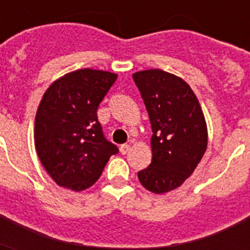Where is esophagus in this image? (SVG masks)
Returning <instances> with one entry per match:
<instances>
[{
	"label": "esophagus",
	"instance_id": "obj_1",
	"mask_svg": "<svg viewBox=\"0 0 250 250\" xmlns=\"http://www.w3.org/2000/svg\"><path fill=\"white\" fill-rule=\"evenodd\" d=\"M121 153L122 154H127V153L129 152V149H131V145H128V144H123V145H121Z\"/></svg>",
	"mask_w": 250,
	"mask_h": 250
}]
</instances>
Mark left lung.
<instances>
[{"mask_svg": "<svg viewBox=\"0 0 250 250\" xmlns=\"http://www.w3.org/2000/svg\"><path fill=\"white\" fill-rule=\"evenodd\" d=\"M152 125V164L137 172L141 186L162 194L182 186L208 148V127L196 94L179 76L153 68L135 72Z\"/></svg>", "mask_w": 250, "mask_h": 250, "instance_id": "left-lung-1", "label": "left lung"}]
</instances>
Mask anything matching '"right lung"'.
Instances as JSON below:
<instances>
[{
    "label": "right lung",
    "instance_id": "right-lung-1",
    "mask_svg": "<svg viewBox=\"0 0 250 250\" xmlns=\"http://www.w3.org/2000/svg\"><path fill=\"white\" fill-rule=\"evenodd\" d=\"M118 75L83 68L57 79L35 118L37 156L58 186L80 192L97 182L118 148L102 133L98 105Z\"/></svg>",
    "mask_w": 250,
    "mask_h": 250
}]
</instances>
